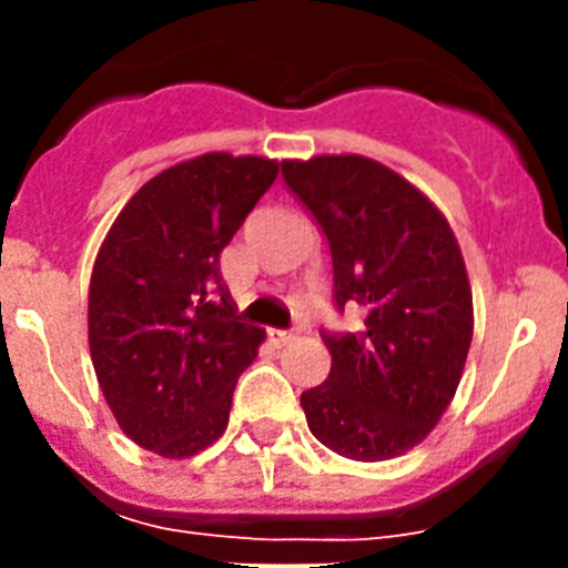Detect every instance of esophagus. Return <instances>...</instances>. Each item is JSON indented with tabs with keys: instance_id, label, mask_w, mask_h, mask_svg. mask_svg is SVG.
<instances>
[{
	"instance_id": "1",
	"label": "esophagus",
	"mask_w": 568,
	"mask_h": 568,
	"mask_svg": "<svg viewBox=\"0 0 568 568\" xmlns=\"http://www.w3.org/2000/svg\"><path fill=\"white\" fill-rule=\"evenodd\" d=\"M267 338L273 341L275 346H284V344H290V341H293L295 335L287 333V329H267Z\"/></svg>"
}]
</instances>
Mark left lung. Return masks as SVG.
<instances>
[{"label": "left lung", "instance_id": "8db88e82", "mask_svg": "<svg viewBox=\"0 0 568 568\" xmlns=\"http://www.w3.org/2000/svg\"><path fill=\"white\" fill-rule=\"evenodd\" d=\"M333 253L335 307L358 333H321L327 381L301 393L310 433L344 458L389 460L438 426L471 344V287L458 239L415 184L366 155L281 162Z\"/></svg>", "mask_w": 568, "mask_h": 568}]
</instances>
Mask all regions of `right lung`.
<instances>
[{
  "label": "right lung",
  "mask_w": 568,
  "mask_h": 568,
  "mask_svg": "<svg viewBox=\"0 0 568 568\" xmlns=\"http://www.w3.org/2000/svg\"><path fill=\"white\" fill-rule=\"evenodd\" d=\"M278 175L264 155L204 153L153 175L115 215L88 295V344L122 433L162 458L222 438L264 329L235 315L219 255Z\"/></svg>",
  "instance_id": "right-lung-1"
}]
</instances>
